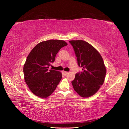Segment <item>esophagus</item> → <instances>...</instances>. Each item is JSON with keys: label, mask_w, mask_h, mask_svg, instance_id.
<instances>
[{"label": "esophagus", "mask_w": 129, "mask_h": 129, "mask_svg": "<svg viewBox=\"0 0 129 129\" xmlns=\"http://www.w3.org/2000/svg\"><path fill=\"white\" fill-rule=\"evenodd\" d=\"M62 73H63V74L64 75L66 76V75H67V74H68V72H65V71H63V72H62Z\"/></svg>", "instance_id": "1"}]
</instances>
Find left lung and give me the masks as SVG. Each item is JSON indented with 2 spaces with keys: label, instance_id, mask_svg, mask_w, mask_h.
<instances>
[{
  "label": "left lung",
  "instance_id": "left-lung-1",
  "mask_svg": "<svg viewBox=\"0 0 129 129\" xmlns=\"http://www.w3.org/2000/svg\"><path fill=\"white\" fill-rule=\"evenodd\" d=\"M77 57L78 65L83 71L76 74L72 84L74 89L81 97L93 96L104 83L106 68L98 51L89 43L83 40H72Z\"/></svg>",
  "mask_w": 129,
  "mask_h": 129
}]
</instances>
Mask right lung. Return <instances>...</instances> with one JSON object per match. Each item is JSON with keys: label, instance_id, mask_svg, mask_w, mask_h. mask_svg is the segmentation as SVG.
Instances as JSON below:
<instances>
[{"label": "right lung", "instance_id": "obj_1", "mask_svg": "<svg viewBox=\"0 0 129 129\" xmlns=\"http://www.w3.org/2000/svg\"><path fill=\"white\" fill-rule=\"evenodd\" d=\"M67 45L63 40H47L38 44L29 54L23 66L24 78L36 96L47 98L55 90L62 73L49 68L59 50Z\"/></svg>", "mask_w": 129, "mask_h": 129}]
</instances>
